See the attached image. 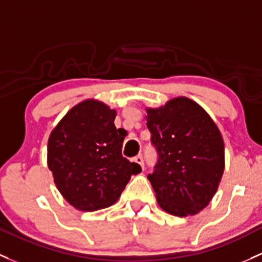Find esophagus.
Here are the masks:
<instances>
[{
	"mask_svg": "<svg viewBox=\"0 0 262 262\" xmlns=\"http://www.w3.org/2000/svg\"><path fill=\"white\" fill-rule=\"evenodd\" d=\"M133 162H136V163H138L140 167L144 168V159H143V156H137L136 158L133 159Z\"/></svg>",
	"mask_w": 262,
	"mask_h": 262,
	"instance_id": "esophagus-1",
	"label": "esophagus"
}]
</instances>
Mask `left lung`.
<instances>
[{"instance_id":"1","label":"left lung","mask_w":262,"mask_h":262,"mask_svg":"<svg viewBox=\"0 0 262 262\" xmlns=\"http://www.w3.org/2000/svg\"><path fill=\"white\" fill-rule=\"evenodd\" d=\"M147 126L158 159L148 180L162 210L186 217L210 203L225 169L221 133L210 115L188 98L147 109Z\"/></svg>"}]
</instances>
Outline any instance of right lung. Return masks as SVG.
<instances>
[{"instance_id": "add662e5", "label": "right lung", "mask_w": 262, "mask_h": 262, "mask_svg": "<svg viewBox=\"0 0 262 262\" xmlns=\"http://www.w3.org/2000/svg\"><path fill=\"white\" fill-rule=\"evenodd\" d=\"M117 112L98 100L74 106L55 126L48 143V164L57 189L80 211L114 205L142 170L122 156L124 138L115 128Z\"/></svg>"}]
</instances>
